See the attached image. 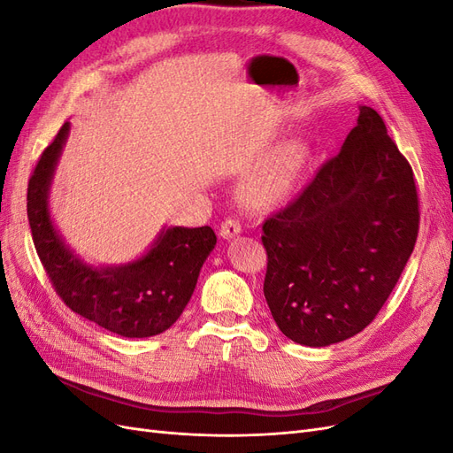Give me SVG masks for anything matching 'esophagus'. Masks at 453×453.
I'll use <instances>...</instances> for the list:
<instances>
[{
	"label": "esophagus",
	"mask_w": 453,
	"mask_h": 453,
	"mask_svg": "<svg viewBox=\"0 0 453 453\" xmlns=\"http://www.w3.org/2000/svg\"><path fill=\"white\" fill-rule=\"evenodd\" d=\"M240 232H242V225L240 221H236V219H226V221H223L221 228H219V234H221L225 240L238 236Z\"/></svg>",
	"instance_id": "1"
}]
</instances>
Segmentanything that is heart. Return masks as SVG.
<instances>
[{
  "label": "heart",
  "mask_w": 453,
  "mask_h": 453,
  "mask_svg": "<svg viewBox=\"0 0 453 453\" xmlns=\"http://www.w3.org/2000/svg\"><path fill=\"white\" fill-rule=\"evenodd\" d=\"M310 145L304 140H285L260 158L243 177L240 193L253 208L268 210L289 198L310 162Z\"/></svg>",
  "instance_id": "1"
}]
</instances>
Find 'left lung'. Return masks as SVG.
I'll return each instance as SVG.
<instances>
[{
    "label": "left lung",
    "mask_w": 453,
    "mask_h": 453,
    "mask_svg": "<svg viewBox=\"0 0 453 453\" xmlns=\"http://www.w3.org/2000/svg\"><path fill=\"white\" fill-rule=\"evenodd\" d=\"M418 230L412 166L361 105L340 153L263 225L265 298L280 331L310 348L361 333L399 281Z\"/></svg>",
    "instance_id": "obj_1"
}]
</instances>
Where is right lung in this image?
I'll return each mask as SVG.
<instances>
[{
  "label": "right lung",
  "mask_w": 453,
  "mask_h": 453,
  "mask_svg": "<svg viewBox=\"0 0 453 453\" xmlns=\"http://www.w3.org/2000/svg\"><path fill=\"white\" fill-rule=\"evenodd\" d=\"M67 134L70 122H64L28 183V221L41 265L64 304L85 319L127 338L160 334L180 319L193 296L203 260L217 243L215 232L170 226L128 265H87L64 243L49 211L52 175Z\"/></svg>",
  "instance_id": "1"
}]
</instances>
